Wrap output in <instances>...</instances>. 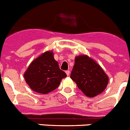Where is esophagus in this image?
Returning a JSON list of instances; mask_svg holds the SVG:
<instances>
[{
    "mask_svg": "<svg viewBox=\"0 0 130 130\" xmlns=\"http://www.w3.org/2000/svg\"><path fill=\"white\" fill-rule=\"evenodd\" d=\"M66 74H67L68 76V75H70V71H69V70L66 71Z\"/></svg>",
    "mask_w": 130,
    "mask_h": 130,
    "instance_id": "1",
    "label": "esophagus"
}]
</instances>
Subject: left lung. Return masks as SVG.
<instances>
[{
  "label": "left lung",
  "instance_id": "obj_1",
  "mask_svg": "<svg viewBox=\"0 0 130 130\" xmlns=\"http://www.w3.org/2000/svg\"><path fill=\"white\" fill-rule=\"evenodd\" d=\"M70 78L88 97L101 94L105 89L109 81L102 68L86 55L75 57Z\"/></svg>",
  "mask_w": 130,
  "mask_h": 130
}]
</instances>
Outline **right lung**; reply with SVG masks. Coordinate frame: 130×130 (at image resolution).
<instances>
[{
	"mask_svg": "<svg viewBox=\"0 0 130 130\" xmlns=\"http://www.w3.org/2000/svg\"><path fill=\"white\" fill-rule=\"evenodd\" d=\"M67 76L61 70L53 52L47 51L32 62L24 77L32 90L40 94H47L58 87Z\"/></svg>",
	"mask_w": 130,
	"mask_h": 130,
	"instance_id": "right-lung-1",
	"label": "right lung"
}]
</instances>
